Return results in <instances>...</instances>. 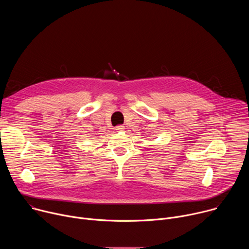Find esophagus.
I'll list each match as a JSON object with an SVG mask.
<instances>
[{"mask_svg": "<svg viewBox=\"0 0 249 249\" xmlns=\"http://www.w3.org/2000/svg\"><path fill=\"white\" fill-rule=\"evenodd\" d=\"M124 129H125V127H124V126H122V125L116 126V128H115V130H116L117 132H121V131H124Z\"/></svg>", "mask_w": 249, "mask_h": 249, "instance_id": "obj_1", "label": "esophagus"}]
</instances>
